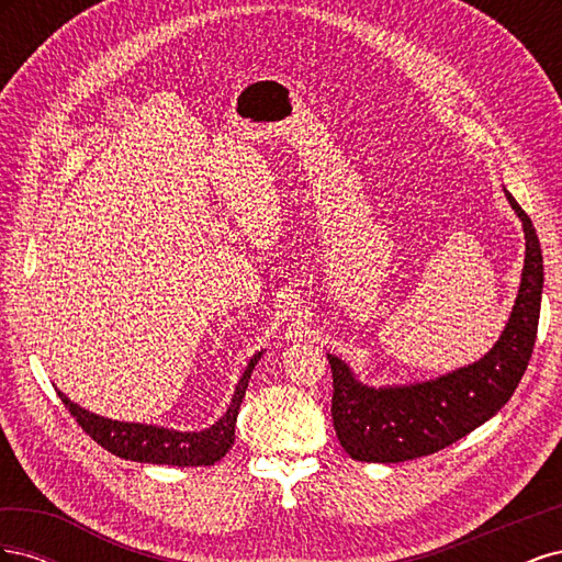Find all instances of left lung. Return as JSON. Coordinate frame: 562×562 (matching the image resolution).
<instances>
[{"mask_svg": "<svg viewBox=\"0 0 562 562\" xmlns=\"http://www.w3.org/2000/svg\"><path fill=\"white\" fill-rule=\"evenodd\" d=\"M504 194L522 223L525 267L506 328L481 361L429 382L368 386L342 359L328 353L333 427L351 459L396 464L434 454L479 429L514 396L537 339L543 260L532 220L508 190Z\"/></svg>", "mask_w": 562, "mask_h": 562, "instance_id": "8db88e82", "label": "left lung"}]
</instances>
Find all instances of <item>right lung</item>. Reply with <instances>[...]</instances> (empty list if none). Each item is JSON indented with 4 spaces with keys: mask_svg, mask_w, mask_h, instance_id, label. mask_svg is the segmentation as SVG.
Here are the masks:
<instances>
[{
    "mask_svg": "<svg viewBox=\"0 0 562 562\" xmlns=\"http://www.w3.org/2000/svg\"><path fill=\"white\" fill-rule=\"evenodd\" d=\"M262 351H258L248 361L244 375L236 384L232 403L227 413L220 417L213 427L203 431H176L164 427H151V424H135V422H116L93 415L83 411L77 403L67 398L58 391L60 401L67 411L77 419L79 427L87 431L98 446H103L108 452L131 459V462L145 464H168V467H211L223 459L234 446V427L236 415H239L241 401L246 396L250 372L255 363L260 361Z\"/></svg>",
    "mask_w": 562,
    "mask_h": 562,
    "instance_id": "obj_1",
    "label": "right lung"
}]
</instances>
